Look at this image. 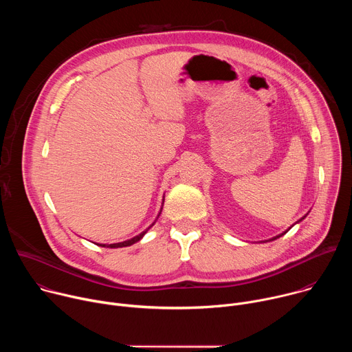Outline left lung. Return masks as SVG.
Masks as SVG:
<instances>
[{"label": "left lung", "mask_w": 352, "mask_h": 352, "mask_svg": "<svg viewBox=\"0 0 352 352\" xmlns=\"http://www.w3.org/2000/svg\"><path fill=\"white\" fill-rule=\"evenodd\" d=\"M302 219H304V217H302ZM302 219H300V220H302ZM300 220H299V221H300ZM287 231H288V230H287ZM287 231H285V232H287ZM285 232H284V234H285ZM284 234H280V235H277V236H273L270 241H273V239H277V238H280V236H281V235H284Z\"/></svg>", "instance_id": "1"}]
</instances>
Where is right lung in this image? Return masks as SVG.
Wrapping results in <instances>:
<instances>
[{
    "instance_id": "1",
    "label": "right lung",
    "mask_w": 352,
    "mask_h": 352,
    "mask_svg": "<svg viewBox=\"0 0 352 352\" xmlns=\"http://www.w3.org/2000/svg\"><path fill=\"white\" fill-rule=\"evenodd\" d=\"M162 212V210H160ZM160 216V214H159ZM155 224V223H153ZM152 224V226H153ZM152 226H150V227H152ZM148 227V228H150ZM147 228V230H148ZM147 230H144L143 232H140L139 235H136V236H133V238H131V239H128V241H124V242H117V243H110V245H106V243H100V246H104V248H122V246H131V245H133L135 242H138L146 232H147Z\"/></svg>"
}]
</instances>
